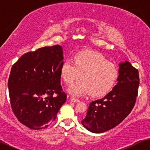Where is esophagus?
Masks as SVG:
<instances>
[{
	"label": "esophagus",
	"instance_id": "34e87169",
	"mask_svg": "<svg viewBox=\"0 0 150 150\" xmlns=\"http://www.w3.org/2000/svg\"><path fill=\"white\" fill-rule=\"evenodd\" d=\"M71 101H72V102H75V103L79 102V101H80V100H79V99H77L76 98H74V97H71Z\"/></svg>",
	"mask_w": 150,
	"mask_h": 150
}]
</instances>
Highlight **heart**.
Returning <instances> with one entry per match:
<instances>
[{
    "label": "heart",
    "instance_id": "obj_1",
    "mask_svg": "<svg viewBox=\"0 0 150 150\" xmlns=\"http://www.w3.org/2000/svg\"><path fill=\"white\" fill-rule=\"evenodd\" d=\"M61 76L67 83H72L80 76L81 79L71 85L68 92L73 96L89 93L94 97L106 94L112 88L119 76L115 64L109 62L101 53L82 51L76 53L73 61H64L60 69Z\"/></svg>",
    "mask_w": 150,
    "mask_h": 150
}]
</instances>
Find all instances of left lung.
I'll use <instances>...</instances> for the list:
<instances>
[{
  "instance_id": "1",
  "label": "left lung",
  "mask_w": 150,
  "mask_h": 150,
  "mask_svg": "<svg viewBox=\"0 0 150 150\" xmlns=\"http://www.w3.org/2000/svg\"><path fill=\"white\" fill-rule=\"evenodd\" d=\"M118 83L104 97L90 103L83 127L93 133L106 132L119 125L134 106L139 86V71L129 62L119 64Z\"/></svg>"
}]
</instances>
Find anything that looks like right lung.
<instances>
[{
    "mask_svg": "<svg viewBox=\"0 0 150 150\" xmlns=\"http://www.w3.org/2000/svg\"><path fill=\"white\" fill-rule=\"evenodd\" d=\"M62 63V48L55 45L25 53L11 67L8 79L11 109L29 128L47 127L67 100L60 84Z\"/></svg>",
    "mask_w": 150,
    "mask_h": 150,
    "instance_id": "add662e5",
    "label": "right lung"
}]
</instances>
